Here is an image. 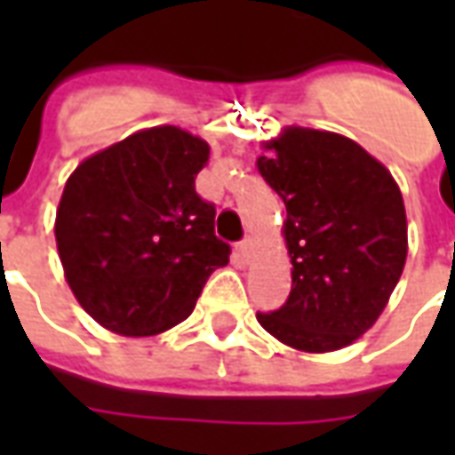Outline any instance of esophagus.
<instances>
[{
	"instance_id": "1",
	"label": "esophagus",
	"mask_w": 455,
	"mask_h": 455,
	"mask_svg": "<svg viewBox=\"0 0 455 455\" xmlns=\"http://www.w3.org/2000/svg\"><path fill=\"white\" fill-rule=\"evenodd\" d=\"M236 251L243 260H251V256H253V238H243L236 246Z\"/></svg>"
}]
</instances>
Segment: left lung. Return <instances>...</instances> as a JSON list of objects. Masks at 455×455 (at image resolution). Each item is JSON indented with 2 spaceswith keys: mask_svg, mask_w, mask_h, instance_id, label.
<instances>
[{
  "mask_svg": "<svg viewBox=\"0 0 455 455\" xmlns=\"http://www.w3.org/2000/svg\"><path fill=\"white\" fill-rule=\"evenodd\" d=\"M258 172L287 209L292 290L258 324L295 351L351 346L390 302L407 260L404 199L390 170L334 131L285 126Z\"/></svg>",
  "mask_w": 455,
  "mask_h": 455,
  "instance_id": "obj_1",
  "label": "left lung"
}]
</instances>
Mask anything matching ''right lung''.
<instances>
[{"instance_id": "add662e5", "label": "right lung", "mask_w": 455, "mask_h": 455, "mask_svg": "<svg viewBox=\"0 0 455 455\" xmlns=\"http://www.w3.org/2000/svg\"><path fill=\"white\" fill-rule=\"evenodd\" d=\"M209 143L150 126L84 158L55 212L65 283L94 322L119 336H156L185 322L231 248L214 236L195 192Z\"/></svg>"}]
</instances>
